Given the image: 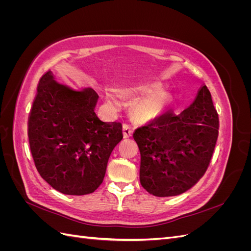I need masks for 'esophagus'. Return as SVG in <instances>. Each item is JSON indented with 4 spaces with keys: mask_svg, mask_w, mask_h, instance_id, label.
<instances>
[{
    "mask_svg": "<svg viewBox=\"0 0 251 251\" xmlns=\"http://www.w3.org/2000/svg\"><path fill=\"white\" fill-rule=\"evenodd\" d=\"M133 132H134V127L132 126L127 125V124L124 125V136H125V138L131 137Z\"/></svg>",
    "mask_w": 251,
    "mask_h": 251,
    "instance_id": "1",
    "label": "esophagus"
}]
</instances>
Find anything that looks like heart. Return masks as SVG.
I'll use <instances>...</instances> for the list:
<instances>
[{"instance_id": "heart-1", "label": "heart", "mask_w": 251, "mask_h": 251, "mask_svg": "<svg viewBox=\"0 0 251 251\" xmlns=\"http://www.w3.org/2000/svg\"><path fill=\"white\" fill-rule=\"evenodd\" d=\"M160 88V82L147 81L124 90V94L126 96H143L135 102L133 108L135 116L139 120H150L157 117L171 102V92ZM108 100L116 107L120 104L116 92L112 89L108 90Z\"/></svg>"}]
</instances>
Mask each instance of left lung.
I'll list each match as a JSON object with an SVG mask.
<instances>
[{"instance_id": "1", "label": "left lung", "mask_w": 251, "mask_h": 251, "mask_svg": "<svg viewBox=\"0 0 251 251\" xmlns=\"http://www.w3.org/2000/svg\"><path fill=\"white\" fill-rule=\"evenodd\" d=\"M218 135V113L203 85L183 112L166 111L135 131L142 187L157 197L186 192L206 172Z\"/></svg>"}]
</instances>
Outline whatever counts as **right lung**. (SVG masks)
Here are the masks:
<instances>
[{"label": "right lung", "instance_id": "obj_1", "mask_svg": "<svg viewBox=\"0 0 251 251\" xmlns=\"http://www.w3.org/2000/svg\"><path fill=\"white\" fill-rule=\"evenodd\" d=\"M92 88L74 91L45 72L28 117V139L41 177L66 195H87L104 178L109 157L123 139L121 123H104L94 111Z\"/></svg>", "mask_w": 251, "mask_h": 251}]
</instances>
